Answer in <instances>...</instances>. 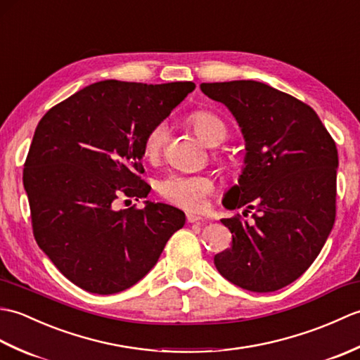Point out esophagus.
Returning a JSON list of instances; mask_svg holds the SVG:
<instances>
[{
    "label": "esophagus",
    "mask_w": 360,
    "mask_h": 360,
    "mask_svg": "<svg viewBox=\"0 0 360 360\" xmlns=\"http://www.w3.org/2000/svg\"><path fill=\"white\" fill-rule=\"evenodd\" d=\"M187 221L188 223H202L204 218L196 215V213H187Z\"/></svg>",
    "instance_id": "esophagus-1"
}]
</instances>
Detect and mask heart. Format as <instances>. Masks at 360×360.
Masks as SVG:
<instances>
[{
	"mask_svg": "<svg viewBox=\"0 0 360 360\" xmlns=\"http://www.w3.org/2000/svg\"><path fill=\"white\" fill-rule=\"evenodd\" d=\"M190 124L195 133L201 139L215 147L227 136V128L224 122L217 114L210 111H193L190 114ZM167 134L165 124H156L147 133L143 139V156L147 159H156L164 147ZM158 190L162 198L178 207L187 210H200L204 207L205 198L215 190V182L207 174H181L173 173L158 182Z\"/></svg>",
	"mask_w": 360,
	"mask_h": 360,
	"instance_id": "1",
	"label": "heart"
}]
</instances>
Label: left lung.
<instances>
[{
	"label": "left lung",
	"mask_w": 360,
	"mask_h": 360,
	"mask_svg": "<svg viewBox=\"0 0 360 360\" xmlns=\"http://www.w3.org/2000/svg\"><path fill=\"white\" fill-rule=\"evenodd\" d=\"M200 88L232 112L246 145L238 184L227 190L224 207L255 210L252 224L238 217L221 219L232 246L213 262L233 285L274 292L308 269L331 233L338 148L311 106L266 83Z\"/></svg>",
	"instance_id": "left-lung-1"
}]
</instances>
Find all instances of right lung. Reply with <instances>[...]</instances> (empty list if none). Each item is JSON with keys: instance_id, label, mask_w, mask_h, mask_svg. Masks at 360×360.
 <instances>
[{"instance_id": "1", "label": "right lung", "mask_w": 360, "mask_h": 360, "mask_svg": "<svg viewBox=\"0 0 360 360\" xmlns=\"http://www.w3.org/2000/svg\"><path fill=\"white\" fill-rule=\"evenodd\" d=\"M195 89L193 82L147 85L103 80L83 88L38 122L22 173L40 249L74 285L116 294L158 263L184 212L119 196L147 198L143 139Z\"/></svg>"}]
</instances>
